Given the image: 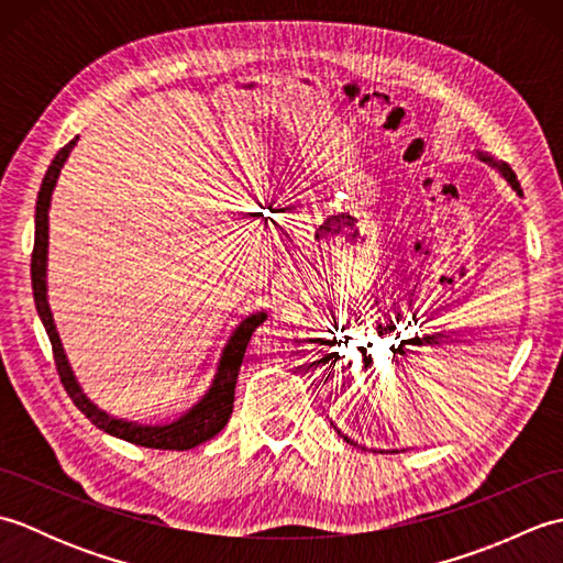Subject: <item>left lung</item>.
<instances>
[{
    "label": "left lung",
    "instance_id": "obj_1",
    "mask_svg": "<svg viewBox=\"0 0 563 563\" xmlns=\"http://www.w3.org/2000/svg\"><path fill=\"white\" fill-rule=\"evenodd\" d=\"M476 154H479V159H482V162H488L492 166H496V169H498L500 174H504L506 181L512 186V190H516L518 196H522V188H520V184H518V176L512 174V169H510V166H508L506 162H496L494 157H488V154H484V152H476ZM345 440H349V438H345ZM349 442H351V440H349Z\"/></svg>",
    "mask_w": 563,
    "mask_h": 563
}]
</instances>
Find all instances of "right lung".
I'll return each mask as SVG.
<instances>
[{
    "label": "right lung",
    "instance_id": "right-lung-1",
    "mask_svg": "<svg viewBox=\"0 0 563 563\" xmlns=\"http://www.w3.org/2000/svg\"><path fill=\"white\" fill-rule=\"evenodd\" d=\"M77 145V137L69 140L67 145L55 154L53 164L47 166L45 178L38 190V200H35V239H33V254H31V285H33V300L35 309H38V317L43 321V327L47 331V339H51L53 345V355H55V365H57V375L59 382H63L65 391L69 394V399L75 401L77 409L89 418V421L101 428L103 433L115 435L121 440L133 442V445L142 448H154V450H190L214 438L220 430L227 426L234 409V387H236V377H239V367H242L244 353L251 333H254L263 321H266V312H256L246 317L242 324L234 329V333L227 341L218 373H214L212 385L208 389L206 397H202L194 409H188L178 421L166 423V426H140L133 421H121V418H113L106 411H101L99 406H93L87 394L81 391L77 385L75 375H71V367L67 363V355L63 351V343H59L57 329L53 324V314L51 307H47V295H45V261H47V208H51V196L53 188L57 184L59 169L67 162L71 147Z\"/></svg>",
    "mask_w": 563,
    "mask_h": 563
}]
</instances>
